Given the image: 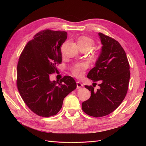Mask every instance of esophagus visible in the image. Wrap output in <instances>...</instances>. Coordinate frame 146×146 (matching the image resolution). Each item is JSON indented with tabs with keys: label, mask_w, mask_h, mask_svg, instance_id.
<instances>
[{
	"label": "esophagus",
	"mask_w": 146,
	"mask_h": 146,
	"mask_svg": "<svg viewBox=\"0 0 146 146\" xmlns=\"http://www.w3.org/2000/svg\"><path fill=\"white\" fill-rule=\"evenodd\" d=\"M83 86V84L80 81L77 82V89H79V88H82Z\"/></svg>",
	"instance_id": "esophagus-1"
}]
</instances>
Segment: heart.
I'll list each match as a JSON object with an SVG mask.
<instances>
[{
    "mask_svg": "<svg viewBox=\"0 0 146 146\" xmlns=\"http://www.w3.org/2000/svg\"><path fill=\"white\" fill-rule=\"evenodd\" d=\"M78 45L88 46L91 48L94 44L93 41L90 38L87 36H83L77 39ZM88 68V64L86 63H82L80 64H77L75 65L72 69V72L75 76L77 77H81L84 74V71Z\"/></svg>",
    "mask_w": 146,
    "mask_h": 146,
    "instance_id": "obj_1",
    "label": "heart"
}]
</instances>
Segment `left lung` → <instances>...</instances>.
<instances>
[{
    "instance_id": "8db88e82",
    "label": "left lung",
    "mask_w": 146,
    "mask_h": 146,
    "mask_svg": "<svg viewBox=\"0 0 146 146\" xmlns=\"http://www.w3.org/2000/svg\"><path fill=\"white\" fill-rule=\"evenodd\" d=\"M98 35L102 47L95 67L87 77L99 82L100 88L96 91L94 86L85 85L91 97L82 104L84 112L96 117L108 115L120 105L127 94L130 77L129 61L121 45L103 33Z\"/></svg>"
}]
</instances>
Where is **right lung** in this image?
<instances>
[{
	"instance_id": "obj_1",
	"label": "right lung",
	"mask_w": 146,
	"mask_h": 146,
	"mask_svg": "<svg viewBox=\"0 0 146 146\" xmlns=\"http://www.w3.org/2000/svg\"><path fill=\"white\" fill-rule=\"evenodd\" d=\"M67 33L44 30L35 35L24 47L17 66V87L27 107L37 115H56L63 102L77 88L74 79L64 76L60 82L50 80L60 64L61 46Z\"/></svg>"
}]
</instances>
